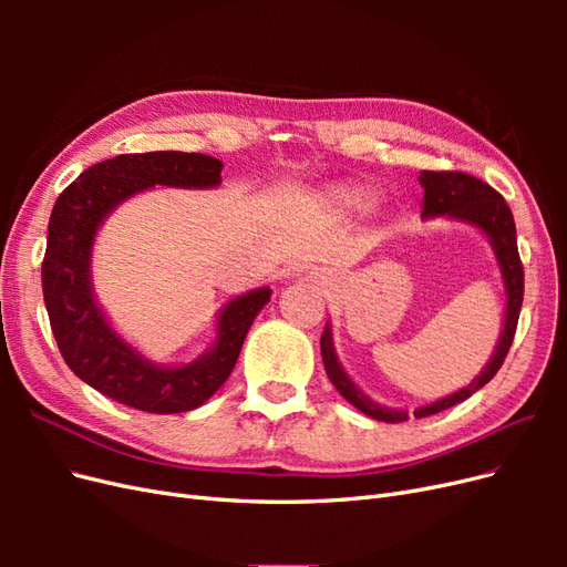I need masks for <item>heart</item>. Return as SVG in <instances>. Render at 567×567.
Here are the masks:
<instances>
[{"label": "heart", "instance_id": "b5f03b06", "mask_svg": "<svg viewBox=\"0 0 567 567\" xmlns=\"http://www.w3.org/2000/svg\"><path fill=\"white\" fill-rule=\"evenodd\" d=\"M329 200L342 210H367L375 203V194L367 186H359V184H350V182H342V184H333L329 192H326Z\"/></svg>", "mask_w": 567, "mask_h": 567}]
</instances>
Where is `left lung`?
Listing matches in <instances>:
<instances>
[{
	"mask_svg": "<svg viewBox=\"0 0 567 567\" xmlns=\"http://www.w3.org/2000/svg\"><path fill=\"white\" fill-rule=\"evenodd\" d=\"M419 182L423 186V213H421L423 219L447 217L485 234V238L494 250L496 265H499L504 293H506L504 326L489 362L466 388H461L447 394V398H440L431 404L416 406L414 414H409L406 409H394V406L373 402L369 394L350 379L346 369H342L333 346L331 321H326V329L321 333V359L331 383L336 385V390L342 394V398L362 411V414L385 423H402L409 416L425 419V416L440 414V411L468 400L473 392L485 388L504 364L513 336H516L520 305H523V265H520L518 241H516V221H513V213L506 205V200L496 194L489 184L480 182L466 173H421Z\"/></svg>",
	"mask_w": 567,
	"mask_h": 567,
	"instance_id": "obj_1",
	"label": "left lung"
}]
</instances>
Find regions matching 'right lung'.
I'll return each mask as SVG.
<instances>
[{"label":"right lung","instance_id":"right-lung-1","mask_svg":"<svg viewBox=\"0 0 567 567\" xmlns=\"http://www.w3.org/2000/svg\"><path fill=\"white\" fill-rule=\"evenodd\" d=\"M221 167L203 153H123L84 169L54 203L42 262L51 331L78 379L120 404L182 414L208 402L229 379L255 317L271 298L267 286L231 298L219 307L208 350L186 364H156L113 329L94 296L92 252L111 213L153 186L217 188Z\"/></svg>","mask_w":567,"mask_h":567}]
</instances>
